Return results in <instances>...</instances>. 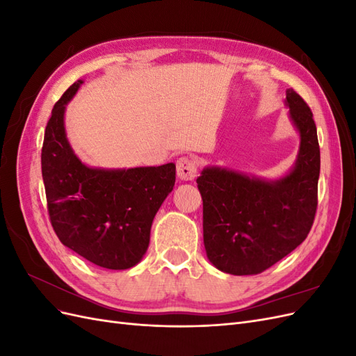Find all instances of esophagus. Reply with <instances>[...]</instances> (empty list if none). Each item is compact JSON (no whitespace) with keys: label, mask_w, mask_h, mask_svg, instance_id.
Segmentation results:
<instances>
[{"label":"esophagus","mask_w":356,"mask_h":356,"mask_svg":"<svg viewBox=\"0 0 356 356\" xmlns=\"http://www.w3.org/2000/svg\"><path fill=\"white\" fill-rule=\"evenodd\" d=\"M197 174V161L191 157H181L177 161V175L182 181L195 179Z\"/></svg>","instance_id":"esophagus-1"}]
</instances>
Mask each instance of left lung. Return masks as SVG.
Instances as JSON below:
<instances>
[{"mask_svg": "<svg viewBox=\"0 0 356 356\" xmlns=\"http://www.w3.org/2000/svg\"><path fill=\"white\" fill-rule=\"evenodd\" d=\"M289 118L300 134L294 168L266 181L225 168L202 170L197 187L203 200V243L209 261L224 273L258 275L303 242L318 207L321 154L307 104L286 90Z\"/></svg>", "mask_w": 356, "mask_h": 356, "instance_id": "obj_1", "label": "left lung"}]
</instances>
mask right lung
<instances>
[{
    "instance_id": "add662e5",
    "label": "right lung",
    "mask_w": 356,
    "mask_h": 356,
    "mask_svg": "<svg viewBox=\"0 0 356 356\" xmlns=\"http://www.w3.org/2000/svg\"><path fill=\"white\" fill-rule=\"evenodd\" d=\"M81 80L51 110L41 149L51 227L59 241L86 260L124 270L143 260L161 203L175 186V165L101 169L74 154L63 115Z\"/></svg>"
}]
</instances>
